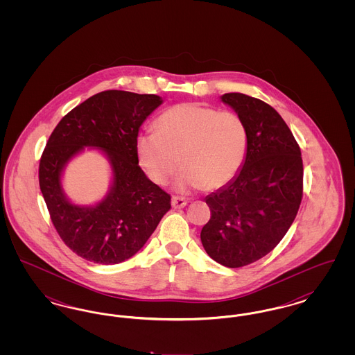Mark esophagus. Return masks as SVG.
<instances>
[{
    "label": "esophagus",
    "mask_w": 355,
    "mask_h": 355,
    "mask_svg": "<svg viewBox=\"0 0 355 355\" xmlns=\"http://www.w3.org/2000/svg\"><path fill=\"white\" fill-rule=\"evenodd\" d=\"M186 201L184 197H178V196H174L173 198H171V206L174 207V209H182V207H185Z\"/></svg>",
    "instance_id": "esophagus-1"
}]
</instances>
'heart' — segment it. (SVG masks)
I'll use <instances>...</instances> for the list:
<instances>
[{
	"instance_id": "heart-1",
	"label": "heart",
	"mask_w": 355,
	"mask_h": 355,
	"mask_svg": "<svg viewBox=\"0 0 355 355\" xmlns=\"http://www.w3.org/2000/svg\"><path fill=\"white\" fill-rule=\"evenodd\" d=\"M248 146V128L239 114L200 102L171 106L155 121L154 133L137 139L139 164L154 184L165 185L182 162L181 189L229 185L243 166Z\"/></svg>"
}]
</instances>
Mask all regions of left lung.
<instances>
[{"label":"left lung","mask_w":355,"mask_h":355,"mask_svg":"<svg viewBox=\"0 0 355 355\" xmlns=\"http://www.w3.org/2000/svg\"><path fill=\"white\" fill-rule=\"evenodd\" d=\"M246 123L249 146L236 178L206 197L210 220L201 230L206 253L226 268L261 259L279 243L304 196L301 149L286 122L269 103L242 93H226Z\"/></svg>","instance_id":"left-lung-1"}]
</instances>
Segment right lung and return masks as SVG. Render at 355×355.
Returning a JSON list of instances; mask_svg holds the SVG:
<instances>
[{"label": "right lung", "instance_id": "add662e5", "mask_svg": "<svg viewBox=\"0 0 355 355\" xmlns=\"http://www.w3.org/2000/svg\"><path fill=\"white\" fill-rule=\"evenodd\" d=\"M162 103L155 94L105 90L70 110L54 128L38 168L40 189L53 226L73 253L114 265L133 257L169 211L170 194L138 165L137 137L142 122ZM85 146L103 150L114 170V186L96 207L68 202L60 173Z\"/></svg>", "mask_w": 355, "mask_h": 355}]
</instances>
